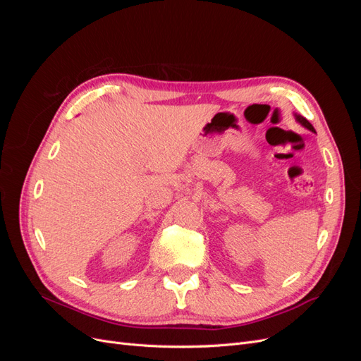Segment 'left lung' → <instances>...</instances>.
Masks as SVG:
<instances>
[{"label":"left lung","mask_w":361,"mask_h":361,"mask_svg":"<svg viewBox=\"0 0 361 361\" xmlns=\"http://www.w3.org/2000/svg\"><path fill=\"white\" fill-rule=\"evenodd\" d=\"M295 116V120H297V122L301 125V126H304L305 129H309V130H312V133H316L314 130V128L310 125V122L307 118H304L302 116H300V114H293Z\"/></svg>","instance_id":"left-lung-1"}]
</instances>
